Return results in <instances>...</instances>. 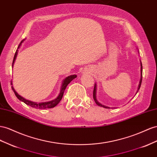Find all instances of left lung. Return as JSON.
Listing matches in <instances>:
<instances>
[{
    "label": "left lung",
    "mask_w": 157,
    "mask_h": 157,
    "mask_svg": "<svg viewBox=\"0 0 157 157\" xmlns=\"http://www.w3.org/2000/svg\"><path fill=\"white\" fill-rule=\"evenodd\" d=\"M142 71H143V67H142V63H141V78H140V80H139V85H138V87H137V89L136 93H135V95H136V94L138 92V91L139 90V88H140V87H141V82H142ZM96 90H97V84H96V83H95L94 84V91H93V98H94L96 104L98 105H99V106H101V107L104 108H110L109 107L106 106V105H104L103 104H101V103L99 102L98 100H97V99H96Z\"/></svg>",
    "instance_id": "obj_1"
}]
</instances>
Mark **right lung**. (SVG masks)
<instances>
[{
  "instance_id": "right-lung-1",
  "label": "right lung",
  "mask_w": 157,
  "mask_h": 157,
  "mask_svg": "<svg viewBox=\"0 0 157 157\" xmlns=\"http://www.w3.org/2000/svg\"><path fill=\"white\" fill-rule=\"evenodd\" d=\"M24 40L20 42V44H19L18 47V49L16 50V52L15 53L14 59H13V62H12V67H13L14 63L15 60L16 59L17 54H18V49L20 48V47L24 42ZM77 76L76 75H70V76H68V77H65L63 80L62 84H61V88H60V92H59V94L57 96V98H55L54 100H50V101H44V102H35V101H30V100H28L27 99H25L24 98H23L22 96H21L20 94H18V93H17V92L15 90V89L14 88L13 86H12V81H11V85H12V90H13L16 96L18 98V100L23 101V102H24L26 104L29 105V106H31L32 108H37V109L52 108H54L55 106H56V105L59 103V101H61V100L63 98V93H64V92H65L66 87L72 81V80L75 79V78H77Z\"/></svg>"
}]
</instances>
